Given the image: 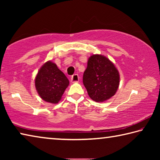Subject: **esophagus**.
I'll list each match as a JSON object with an SVG mask.
<instances>
[{
  "label": "esophagus",
  "instance_id": "34e87169",
  "mask_svg": "<svg viewBox=\"0 0 160 160\" xmlns=\"http://www.w3.org/2000/svg\"><path fill=\"white\" fill-rule=\"evenodd\" d=\"M79 81V76L78 74H74L71 77V82H77Z\"/></svg>",
  "mask_w": 160,
  "mask_h": 160
}]
</instances>
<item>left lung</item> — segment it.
Instances as JSON below:
<instances>
[{"mask_svg":"<svg viewBox=\"0 0 160 160\" xmlns=\"http://www.w3.org/2000/svg\"><path fill=\"white\" fill-rule=\"evenodd\" d=\"M120 76L118 70L109 58L94 54L88 59L83 74V84L90 98L103 102L116 94Z\"/></svg>","mask_w":160,"mask_h":160,"instance_id":"obj_1","label":"left lung"}]
</instances>
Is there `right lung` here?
Returning a JSON list of instances; mask_svg holds the SVG:
<instances>
[{"mask_svg":"<svg viewBox=\"0 0 160 160\" xmlns=\"http://www.w3.org/2000/svg\"><path fill=\"white\" fill-rule=\"evenodd\" d=\"M69 85V80L56 65L47 61L35 78V87L40 97L45 102L57 104Z\"/></svg>","mask_w":160,"mask_h":160,"instance_id":"1","label":"right lung"}]
</instances>
